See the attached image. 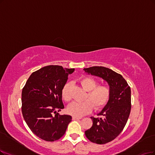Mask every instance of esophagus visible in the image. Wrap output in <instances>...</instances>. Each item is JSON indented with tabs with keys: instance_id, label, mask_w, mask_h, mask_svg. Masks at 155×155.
<instances>
[{
	"instance_id": "obj_1",
	"label": "esophagus",
	"mask_w": 155,
	"mask_h": 155,
	"mask_svg": "<svg viewBox=\"0 0 155 155\" xmlns=\"http://www.w3.org/2000/svg\"><path fill=\"white\" fill-rule=\"evenodd\" d=\"M73 120H78V119H81V117H72Z\"/></svg>"
}]
</instances>
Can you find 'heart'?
<instances>
[{"label": "heart", "mask_w": 155, "mask_h": 155, "mask_svg": "<svg viewBox=\"0 0 155 155\" xmlns=\"http://www.w3.org/2000/svg\"><path fill=\"white\" fill-rule=\"evenodd\" d=\"M79 82L83 89L87 91L83 102L74 101L68 106V114L74 117H82L94 110H98L104 108L110 99L111 94L110 88L105 85H98V81L94 78L85 77L79 80ZM71 83H66L62 88L61 96L65 101L71 100L70 90Z\"/></svg>", "instance_id": "obj_1"}]
</instances>
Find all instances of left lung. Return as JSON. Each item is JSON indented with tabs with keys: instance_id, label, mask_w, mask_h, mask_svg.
I'll return each instance as SVG.
<instances>
[{
	"instance_id": "8db88e82",
	"label": "left lung",
	"mask_w": 155,
	"mask_h": 155,
	"mask_svg": "<svg viewBox=\"0 0 155 155\" xmlns=\"http://www.w3.org/2000/svg\"><path fill=\"white\" fill-rule=\"evenodd\" d=\"M84 71L104 79L111 90L109 100L98 114L101 117H91L92 127L85 131L91 142L105 144L115 139L127 123L131 111V89L121 74L109 68L93 66L84 68Z\"/></svg>"
}]
</instances>
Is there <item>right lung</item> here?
I'll return each instance as SVG.
<instances>
[{"instance_id":"right-lung-1","label":"right lung","mask_w":155,"mask_h":155,"mask_svg":"<svg viewBox=\"0 0 155 155\" xmlns=\"http://www.w3.org/2000/svg\"><path fill=\"white\" fill-rule=\"evenodd\" d=\"M74 68L50 65L33 72L22 89L21 112L28 128L45 141L64 135L71 116L60 115L64 108L61 90Z\"/></svg>"}]
</instances>
